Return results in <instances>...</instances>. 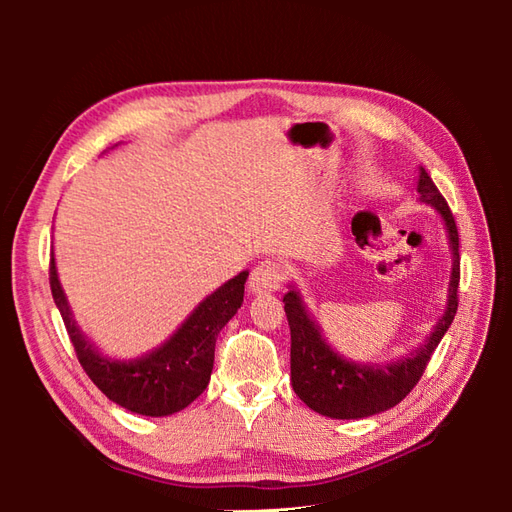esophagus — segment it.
<instances>
[{"label": "esophagus", "instance_id": "obj_1", "mask_svg": "<svg viewBox=\"0 0 512 512\" xmlns=\"http://www.w3.org/2000/svg\"><path fill=\"white\" fill-rule=\"evenodd\" d=\"M281 279H284V268H281L277 259H266V262L257 264L253 273H250L248 290L253 295H266V292L279 290Z\"/></svg>", "mask_w": 512, "mask_h": 512}]
</instances>
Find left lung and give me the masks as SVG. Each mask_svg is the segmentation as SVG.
Here are the masks:
<instances>
[{
    "label": "left lung",
    "mask_w": 512,
    "mask_h": 512,
    "mask_svg": "<svg viewBox=\"0 0 512 512\" xmlns=\"http://www.w3.org/2000/svg\"><path fill=\"white\" fill-rule=\"evenodd\" d=\"M420 202L429 204L442 217L447 228L451 248V277L449 297L442 317L433 325V332L411 354L398 358L394 363H356L334 352L321 334V325L310 317L299 290L290 286L284 295V310L290 325V380L295 394L321 416L336 420H358L376 416L380 411L396 407L409 391L416 387L431 354L436 352L444 332L453 323L458 310V286H460V237L453 213L447 200L429 173L420 167L418 171Z\"/></svg>",
    "instance_id": "obj_1"
}]
</instances>
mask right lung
Here are the masks:
<instances>
[{
	"instance_id": "obj_1",
	"label": "right lung",
	"mask_w": 512,
	"mask_h": 512,
	"mask_svg": "<svg viewBox=\"0 0 512 512\" xmlns=\"http://www.w3.org/2000/svg\"><path fill=\"white\" fill-rule=\"evenodd\" d=\"M246 279L248 270H242L211 292L182 321L180 328L151 352L132 361H118L103 354L83 334L61 288L54 255L50 259L52 297L85 374L116 405L151 418L182 411L209 385L217 334L242 308Z\"/></svg>"
}]
</instances>
